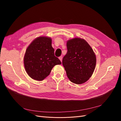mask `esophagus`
<instances>
[{
	"label": "esophagus",
	"instance_id": "obj_1",
	"mask_svg": "<svg viewBox=\"0 0 121 121\" xmlns=\"http://www.w3.org/2000/svg\"><path fill=\"white\" fill-rule=\"evenodd\" d=\"M59 60L61 61V62H62V56H60V57H59Z\"/></svg>",
	"mask_w": 121,
	"mask_h": 121
}]
</instances>
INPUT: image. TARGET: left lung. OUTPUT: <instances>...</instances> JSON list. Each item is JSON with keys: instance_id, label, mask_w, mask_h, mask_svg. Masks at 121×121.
<instances>
[{"instance_id": "left-lung-1", "label": "left lung", "mask_w": 121, "mask_h": 121, "mask_svg": "<svg viewBox=\"0 0 121 121\" xmlns=\"http://www.w3.org/2000/svg\"><path fill=\"white\" fill-rule=\"evenodd\" d=\"M68 52L62 64L68 78L77 84L85 83L93 74L96 56L89 43L83 39L75 38L67 42Z\"/></svg>"}]
</instances>
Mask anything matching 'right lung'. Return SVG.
<instances>
[{"instance_id": "right-lung-1", "label": "right lung", "mask_w": 121, "mask_h": 121, "mask_svg": "<svg viewBox=\"0 0 121 121\" xmlns=\"http://www.w3.org/2000/svg\"><path fill=\"white\" fill-rule=\"evenodd\" d=\"M51 38L37 37L31 43L25 52L24 68L32 79L42 81L49 74L54 66L60 65V60L54 56Z\"/></svg>"}]
</instances>
